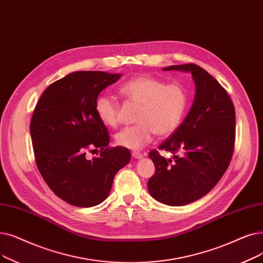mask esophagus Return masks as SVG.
Returning <instances> with one entry per match:
<instances>
[{"label": "esophagus", "instance_id": "esophagus-1", "mask_svg": "<svg viewBox=\"0 0 263 263\" xmlns=\"http://www.w3.org/2000/svg\"><path fill=\"white\" fill-rule=\"evenodd\" d=\"M132 157L135 158V159H142L143 158V154L138 153V152H133L132 153Z\"/></svg>", "mask_w": 263, "mask_h": 263}]
</instances>
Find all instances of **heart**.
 <instances>
[{
    "label": "heart",
    "instance_id": "1",
    "mask_svg": "<svg viewBox=\"0 0 263 263\" xmlns=\"http://www.w3.org/2000/svg\"><path fill=\"white\" fill-rule=\"evenodd\" d=\"M119 92L139 105L133 127L119 131L115 139L118 145L140 151L151 143L155 134L160 138L173 134L180 125L188 107V93L180 84H167L161 79L140 75L119 86ZM95 109L100 121L114 128L119 122V105L109 95L98 97Z\"/></svg>",
    "mask_w": 263,
    "mask_h": 263
}]
</instances>
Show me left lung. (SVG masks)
<instances>
[{
    "instance_id": "1",
    "label": "left lung",
    "mask_w": 263,
    "mask_h": 263,
    "mask_svg": "<svg viewBox=\"0 0 263 263\" xmlns=\"http://www.w3.org/2000/svg\"><path fill=\"white\" fill-rule=\"evenodd\" d=\"M163 71L190 73L196 95L188 115L158 151L148 155L156 173L148 191L160 203L182 206L204 197L215 187L230 164L234 151L235 110L223 87L199 65H171Z\"/></svg>"
}]
</instances>
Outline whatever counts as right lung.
I'll return each mask as SVG.
<instances>
[{"label": "right lung", "instance_id": "add662e5", "mask_svg": "<svg viewBox=\"0 0 263 263\" xmlns=\"http://www.w3.org/2000/svg\"><path fill=\"white\" fill-rule=\"evenodd\" d=\"M120 77L100 71L71 73L44 91L33 111L30 132L40 173L74 206L103 202L116 173L131 160L128 148L107 147L106 127L95 109L101 91ZM88 147H100V156L88 159Z\"/></svg>", "mask_w": 263, "mask_h": 263}]
</instances>
